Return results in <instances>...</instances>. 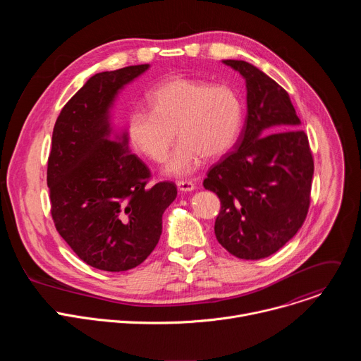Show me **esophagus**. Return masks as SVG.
<instances>
[{"label": "esophagus", "instance_id": "obj_1", "mask_svg": "<svg viewBox=\"0 0 361 361\" xmlns=\"http://www.w3.org/2000/svg\"><path fill=\"white\" fill-rule=\"evenodd\" d=\"M177 187L180 191L187 192V191H192L195 188V184L190 180H180V181H177Z\"/></svg>", "mask_w": 361, "mask_h": 361}]
</instances>
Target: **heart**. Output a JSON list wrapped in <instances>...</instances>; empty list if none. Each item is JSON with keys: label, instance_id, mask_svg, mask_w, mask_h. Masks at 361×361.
<instances>
[{"label": "heart", "instance_id": "heart-1", "mask_svg": "<svg viewBox=\"0 0 361 361\" xmlns=\"http://www.w3.org/2000/svg\"><path fill=\"white\" fill-rule=\"evenodd\" d=\"M151 111L134 110L127 120L131 144L151 161L166 160L177 135L181 138L167 161L171 176H188L204 157H221L234 144L241 124V104L227 85L176 77L148 94Z\"/></svg>", "mask_w": 361, "mask_h": 361}]
</instances>
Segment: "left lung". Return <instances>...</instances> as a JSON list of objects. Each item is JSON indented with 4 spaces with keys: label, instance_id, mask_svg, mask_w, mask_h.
Returning a JSON list of instances; mask_svg holds the SVG:
<instances>
[{
    "label": "left lung",
    "instance_id": "8db88e82",
    "mask_svg": "<svg viewBox=\"0 0 361 361\" xmlns=\"http://www.w3.org/2000/svg\"><path fill=\"white\" fill-rule=\"evenodd\" d=\"M223 63L245 78L247 117L235 149L210 169L202 185L221 202L217 241L238 259L260 260L302 226L314 160L288 92L245 61Z\"/></svg>",
    "mask_w": 361,
    "mask_h": 361
}]
</instances>
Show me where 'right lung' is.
<instances>
[{
    "label": "right lung",
    "mask_w": 361,
    "mask_h": 361,
    "mask_svg": "<svg viewBox=\"0 0 361 361\" xmlns=\"http://www.w3.org/2000/svg\"><path fill=\"white\" fill-rule=\"evenodd\" d=\"M149 66L92 75L63 107L53 131L47 184L56 228L98 270L127 271L156 248L163 213L177 197L171 181L148 185L151 171L128 151L127 134L109 140L118 90Z\"/></svg>",
    "instance_id": "add662e5"
}]
</instances>
